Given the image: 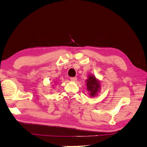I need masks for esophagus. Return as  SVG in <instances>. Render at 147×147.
Returning <instances> with one entry per match:
<instances>
[{"label": "esophagus", "mask_w": 147, "mask_h": 147, "mask_svg": "<svg viewBox=\"0 0 147 147\" xmlns=\"http://www.w3.org/2000/svg\"><path fill=\"white\" fill-rule=\"evenodd\" d=\"M70 80L72 81H76L77 80V78L76 77H71L70 78Z\"/></svg>", "instance_id": "esophagus-1"}]
</instances>
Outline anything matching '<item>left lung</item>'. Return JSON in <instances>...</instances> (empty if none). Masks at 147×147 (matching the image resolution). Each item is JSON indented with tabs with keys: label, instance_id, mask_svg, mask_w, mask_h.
Segmentation results:
<instances>
[{
	"label": "left lung",
	"instance_id": "1",
	"mask_svg": "<svg viewBox=\"0 0 147 147\" xmlns=\"http://www.w3.org/2000/svg\"><path fill=\"white\" fill-rule=\"evenodd\" d=\"M86 82L87 90L90 92V96H96L100 88V83H99L98 81H97L95 77L92 76V75L88 77V79L86 80Z\"/></svg>",
	"mask_w": 147,
	"mask_h": 147
}]
</instances>
